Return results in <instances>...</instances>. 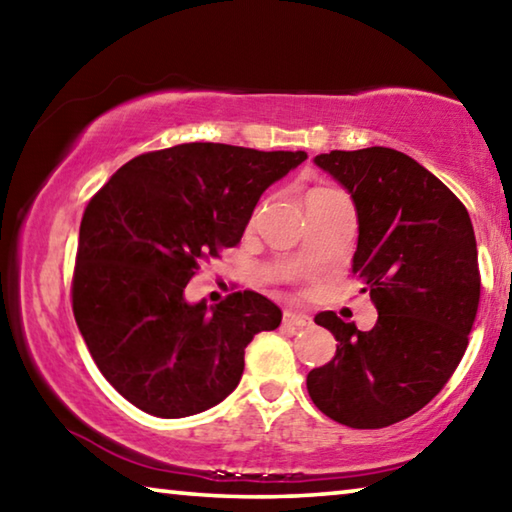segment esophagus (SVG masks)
I'll list each match as a JSON object with an SVG mask.
<instances>
[{"label": "esophagus", "instance_id": "obj_1", "mask_svg": "<svg viewBox=\"0 0 512 512\" xmlns=\"http://www.w3.org/2000/svg\"><path fill=\"white\" fill-rule=\"evenodd\" d=\"M282 323L287 325V327L302 329V327H309L311 325V318L307 314H302V311L287 309V311H284V316H282Z\"/></svg>", "mask_w": 512, "mask_h": 512}]
</instances>
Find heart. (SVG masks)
<instances>
[{
	"label": "heart",
	"instance_id": "b5f03b06",
	"mask_svg": "<svg viewBox=\"0 0 512 512\" xmlns=\"http://www.w3.org/2000/svg\"><path fill=\"white\" fill-rule=\"evenodd\" d=\"M327 192H334V189L332 187H316V189H311L309 196H320V194H327Z\"/></svg>",
	"mask_w": 512,
	"mask_h": 512
}]
</instances>
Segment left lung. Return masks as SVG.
I'll use <instances>...</instances> for the list:
<instances>
[{"label": "left lung", "instance_id": "left-lung-1", "mask_svg": "<svg viewBox=\"0 0 512 512\" xmlns=\"http://www.w3.org/2000/svg\"><path fill=\"white\" fill-rule=\"evenodd\" d=\"M314 162L352 198V273L379 316L361 332L320 311L314 320L339 343L309 372L307 391L327 418L381 429L429 404L463 359L481 296L474 228L465 205L406 153L370 146Z\"/></svg>", "mask_w": 512, "mask_h": 512}]
</instances>
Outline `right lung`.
<instances>
[{
	"label": "right lung",
	"instance_id": "1",
	"mask_svg": "<svg viewBox=\"0 0 512 512\" xmlns=\"http://www.w3.org/2000/svg\"><path fill=\"white\" fill-rule=\"evenodd\" d=\"M305 151L192 142L137 155L83 212L72 280L76 325L119 395L155 418L223 402L253 336L280 307L255 291L187 302L198 259L241 241L255 205Z\"/></svg>",
	"mask_w": 512,
	"mask_h": 512
}]
</instances>
